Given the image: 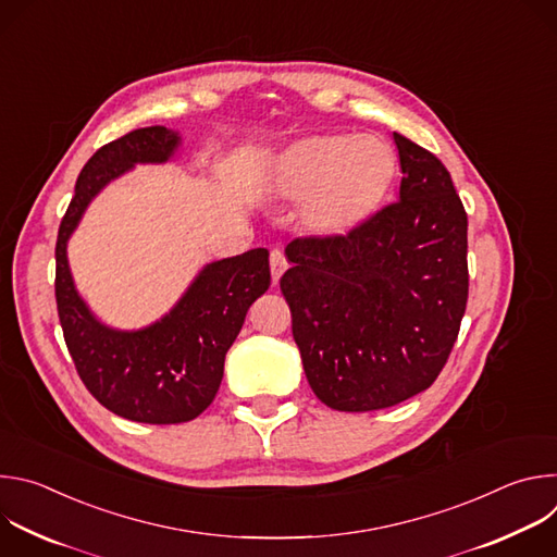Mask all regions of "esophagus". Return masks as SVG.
<instances>
[{
	"label": "esophagus",
	"instance_id": "34e87169",
	"mask_svg": "<svg viewBox=\"0 0 557 557\" xmlns=\"http://www.w3.org/2000/svg\"><path fill=\"white\" fill-rule=\"evenodd\" d=\"M288 269V262L284 258V251L282 249H271V275H273V282L277 284L282 273Z\"/></svg>",
	"mask_w": 557,
	"mask_h": 557
}]
</instances>
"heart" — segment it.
Listing matches in <instances>:
<instances>
[{
    "instance_id": "b5f03b06",
    "label": "heart",
    "mask_w": 557,
    "mask_h": 557,
    "mask_svg": "<svg viewBox=\"0 0 557 557\" xmlns=\"http://www.w3.org/2000/svg\"><path fill=\"white\" fill-rule=\"evenodd\" d=\"M396 176L392 147L374 136L322 134L290 145L277 168L282 198L306 200V224L320 235H346L366 222Z\"/></svg>"
}]
</instances>
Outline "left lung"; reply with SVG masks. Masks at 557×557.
<instances>
[{
  "instance_id": "obj_1",
  "label": "left lung",
  "mask_w": 557,
  "mask_h": 557,
  "mask_svg": "<svg viewBox=\"0 0 557 557\" xmlns=\"http://www.w3.org/2000/svg\"><path fill=\"white\" fill-rule=\"evenodd\" d=\"M399 200L346 235L297 237L280 288L317 399L339 412L401 404L441 374L467 306V213L438 158L392 134Z\"/></svg>"
}]
</instances>
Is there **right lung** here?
<instances>
[{
  "mask_svg": "<svg viewBox=\"0 0 557 557\" xmlns=\"http://www.w3.org/2000/svg\"><path fill=\"white\" fill-rule=\"evenodd\" d=\"M178 145V132L163 125L140 127L103 145L76 178L54 247L59 322L78 376L103 408L151 425L185 423L211 406L224 355L249 306L271 286L269 251L251 249L207 264L163 320L140 331L103 326L78 297L65 247L86 207L136 163H168Z\"/></svg>",
  "mask_w": 557,
  "mask_h": 557,
  "instance_id": "right-lung-1",
  "label": "right lung"
}]
</instances>
